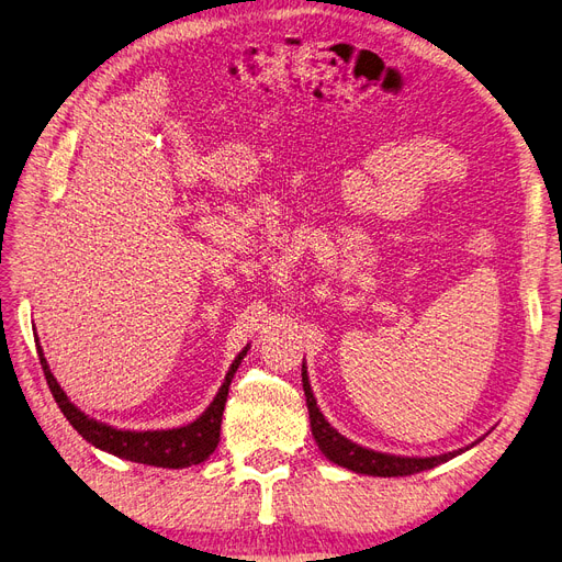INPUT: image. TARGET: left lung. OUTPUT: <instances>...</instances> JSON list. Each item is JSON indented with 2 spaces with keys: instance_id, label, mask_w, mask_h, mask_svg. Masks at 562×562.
Instances as JSON below:
<instances>
[{
  "instance_id": "obj_1",
  "label": "left lung",
  "mask_w": 562,
  "mask_h": 562,
  "mask_svg": "<svg viewBox=\"0 0 562 562\" xmlns=\"http://www.w3.org/2000/svg\"><path fill=\"white\" fill-rule=\"evenodd\" d=\"M303 378V392H305V404H307V413H311V427H313V437L319 446V450L327 456L334 464L346 467L350 472L357 474H369V476H411V474H420L425 469L437 467L441 462H448L460 452L469 450L472 446L460 448L446 452V456H434V458H400V456H387V452H375L369 448H361L357 443H352L350 439L338 434L327 420L315 402L311 383H307V373L305 367L301 371Z\"/></svg>"
}]
</instances>
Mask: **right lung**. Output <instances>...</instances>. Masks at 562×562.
Instances as JSON below:
<instances>
[{
  "label": "right lung",
  "mask_w": 562,
  "mask_h": 562,
  "mask_svg": "<svg viewBox=\"0 0 562 562\" xmlns=\"http://www.w3.org/2000/svg\"><path fill=\"white\" fill-rule=\"evenodd\" d=\"M247 348L238 357H235V361L226 373L224 385L220 387V392H216L214 402L207 406V411L201 415V418H195L191 425H184V427L158 429V431H123V429H114L110 425H102L93 418H88V415L71 404L67 400V394L60 390L58 380L53 378V373L48 369V361L44 357L42 346H37V352H40L46 383L53 392V400H56L58 408L63 411L69 425L75 427L88 443H93L95 448L112 452V456L131 460V462L162 467V469H184L191 464L205 462L214 452L216 443H220L222 415H224V406H226L228 385H231L235 371H238L240 361L245 359Z\"/></svg>",
  "instance_id": "obj_1"
}]
</instances>
